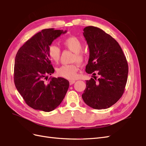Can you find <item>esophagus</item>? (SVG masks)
<instances>
[{"label":"esophagus","mask_w":146,"mask_h":146,"mask_svg":"<svg viewBox=\"0 0 146 146\" xmlns=\"http://www.w3.org/2000/svg\"><path fill=\"white\" fill-rule=\"evenodd\" d=\"M75 82H76V81H75V80H69V83H70V85H73V84L75 83Z\"/></svg>","instance_id":"obj_1"}]
</instances>
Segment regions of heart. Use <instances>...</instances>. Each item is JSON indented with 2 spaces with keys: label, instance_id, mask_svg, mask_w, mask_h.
<instances>
[{
  "label": "heart",
  "instance_id": "1",
  "mask_svg": "<svg viewBox=\"0 0 146 146\" xmlns=\"http://www.w3.org/2000/svg\"><path fill=\"white\" fill-rule=\"evenodd\" d=\"M63 44L69 50L74 53L72 61L78 63L82 62L85 57V54L82 52L83 44L80 39L76 36L69 37L63 41ZM47 54L50 60L55 63H58L60 59V48L55 44H51L48 47ZM78 70V66L75 64L63 65L58 68L56 70V73L60 77L71 80L77 77Z\"/></svg>",
  "mask_w": 146,
  "mask_h": 146
}]
</instances>
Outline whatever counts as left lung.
<instances>
[{
  "instance_id": "8db88e82",
  "label": "left lung",
  "mask_w": 146,
  "mask_h": 146,
  "mask_svg": "<svg viewBox=\"0 0 146 146\" xmlns=\"http://www.w3.org/2000/svg\"><path fill=\"white\" fill-rule=\"evenodd\" d=\"M83 36L90 50L86 72L94 78L86 81L82 99L92 108H108L124 92L129 72L126 58L118 42L102 29L88 26L83 29Z\"/></svg>"
}]
</instances>
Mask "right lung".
Segmentation results:
<instances>
[{"instance_id":"obj_1","label":"right lung","mask_w":146,"mask_h":146,"mask_svg":"<svg viewBox=\"0 0 146 146\" xmlns=\"http://www.w3.org/2000/svg\"><path fill=\"white\" fill-rule=\"evenodd\" d=\"M67 31L47 29L35 35L17 51L14 82L25 103L35 110L49 112L61 103L69 83L61 77H50L55 70L48 56L53 41Z\"/></svg>"}]
</instances>
